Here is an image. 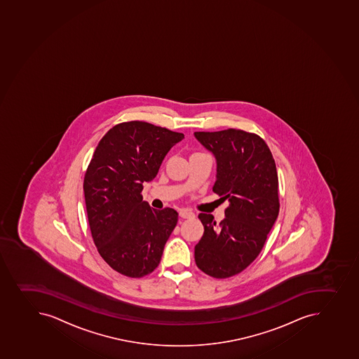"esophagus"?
<instances>
[{"instance_id": "34e87169", "label": "esophagus", "mask_w": 359, "mask_h": 359, "mask_svg": "<svg viewBox=\"0 0 359 359\" xmlns=\"http://www.w3.org/2000/svg\"><path fill=\"white\" fill-rule=\"evenodd\" d=\"M179 215H180L181 219H191V217H194V214L189 212V210H186V209H181L180 212H179Z\"/></svg>"}]
</instances>
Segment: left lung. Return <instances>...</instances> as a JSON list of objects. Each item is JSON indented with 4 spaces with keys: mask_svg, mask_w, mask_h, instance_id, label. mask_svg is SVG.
<instances>
[{
    "mask_svg": "<svg viewBox=\"0 0 359 359\" xmlns=\"http://www.w3.org/2000/svg\"><path fill=\"white\" fill-rule=\"evenodd\" d=\"M194 136L215 156L212 191L229 201L226 219L201 212L205 226L195 245L198 269L217 279L232 277L256 259L279 214L277 168L267 144L256 133L226 129Z\"/></svg>",
    "mask_w": 359,
    "mask_h": 359,
    "instance_id": "8db88e82",
    "label": "left lung"
}]
</instances>
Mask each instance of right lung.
<instances>
[{
    "label": "right lung",
    "mask_w": 359,
    "mask_h": 359,
    "mask_svg": "<svg viewBox=\"0 0 359 359\" xmlns=\"http://www.w3.org/2000/svg\"><path fill=\"white\" fill-rule=\"evenodd\" d=\"M182 138L184 133L131 121L111 128L94 151L83 179L89 228L100 255L118 273L142 278L161 263L178 212L151 208L143 201V182L156 178Z\"/></svg>",
    "instance_id": "obj_1"
}]
</instances>
